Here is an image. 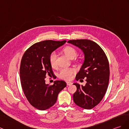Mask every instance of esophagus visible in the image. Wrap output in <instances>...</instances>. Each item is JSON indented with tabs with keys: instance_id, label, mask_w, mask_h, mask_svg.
<instances>
[{
	"instance_id": "1",
	"label": "esophagus",
	"mask_w": 129,
	"mask_h": 129,
	"mask_svg": "<svg viewBox=\"0 0 129 129\" xmlns=\"http://www.w3.org/2000/svg\"><path fill=\"white\" fill-rule=\"evenodd\" d=\"M72 84H73V83L71 82H67V85L68 86H70Z\"/></svg>"
}]
</instances>
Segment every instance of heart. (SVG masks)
Masks as SVG:
<instances>
[{"label":"heart","mask_w":129,"mask_h":129,"mask_svg":"<svg viewBox=\"0 0 129 129\" xmlns=\"http://www.w3.org/2000/svg\"><path fill=\"white\" fill-rule=\"evenodd\" d=\"M63 52L66 56L69 58H74L77 54L76 51L74 48L67 46L63 49ZM56 55L55 53L53 52L51 54L49 57L50 63L52 67H55L56 66ZM75 70L73 68H64L62 69L59 73V77L60 79L65 80H70L73 78Z\"/></svg>","instance_id":"b5f03b06"}]
</instances>
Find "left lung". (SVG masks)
I'll return each mask as SVG.
<instances>
[{"mask_svg": "<svg viewBox=\"0 0 129 129\" xmlns=\"http://www.w3.org/2000/svg\"><path fill=\"white\" fill-rule=\"evenodd\" d=\"M68 43L82 50L85 59L77 74V81L86 79L85 86L77 83L73 94L74 102L77 106L91 109L100 102L105 95L109 80V65L105 53L94 42L89 40H70Z\"/></svg>", "mask_w": 129, "mask_h": 129, "instance_id": "left-lung-1", "label": "left lung"}]
</instances>
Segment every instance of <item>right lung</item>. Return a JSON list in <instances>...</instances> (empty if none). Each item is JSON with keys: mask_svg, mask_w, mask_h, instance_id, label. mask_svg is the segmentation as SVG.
Masks as SVG:
<instances>
[{"mask_svg": "<svg viewBox=\"0 0 129 129\" xmlns=\"http://www.w3.org/2000/svg\"><path fill=\"white\" fill-rule=\"evenodd\" d=\"M65 40H46L33 44L23 54L21 61L20 76L22 89L31 105L44 110L54 104L59 93L67 86L64 81L56 80L53 85L46 84V76L53 75L50 55L62 46Z\"/></svg>", "mask_w": 129, "mask_h": 129, "instance_id": "obj_1", "label": "right lung"}]
</instances>
